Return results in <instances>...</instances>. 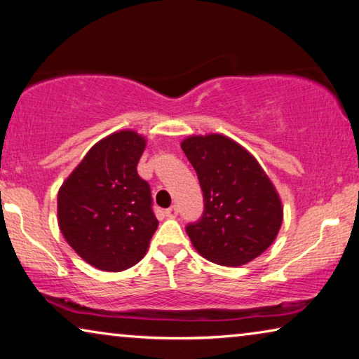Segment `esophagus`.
Instances as JSON below:
<instances>
[{
  "label": "esophagus",
  "instance_id": "esophagus-1",
  "mask_svg": "<svg viewBox=\"0 0 359 359\" xmlns=\"http://www.w3.org/2000/svg\"><path fill=\"white\" fill-rule=\"evenodd\" d=\"M177 212H179V210H177V206H170V208H168V210H165V216H168V217H170V219H172V217H175V216H177Z\"/></svg>",
  "mask_w": 359,
  "mask_h": 359
}]
</instances>
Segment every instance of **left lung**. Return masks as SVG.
Returning a JSON list of instances; mask_svg holds the SVG:
<instances>
[{"label": "left lung", "mask_w": 359, "mask_h": 359, "mask_svg": "<svg viewBox=\"0 0 359 359\" xmlns=\"http://www.w3.org/2000/svg\"><path fill=\"white\" fill-rule=\"evenodd\" d=\"M203 190L205 210L185 227L203 258L221 266L247 264L274 242L282 224L280 198L263 168L231 138L211 133L182 142Z\"/></svg>", "instance_id": "left-lung-1"}]
</instances>
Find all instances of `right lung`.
Instances as JSON below:
<instances>
[{"mask_svg": "<svg viewBox=\"0 0 359 359\" xmlns=\"http://www.w3.org/2000/svg\"><path fill=\"white\" fill-rule=\"evenodd\" d=\"M145 138L121 130L96 143L57 194V222L96 269L119 272L145 256L158 229L151 189L137 172Z\"/></svg>", "mask_w": 359, "mask_h": 359, "instance_id": "1", "label": "right lung"}]
</instances>
